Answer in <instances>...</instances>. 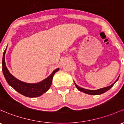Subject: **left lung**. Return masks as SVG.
Returning a JSON list of instances; mask_svg holds the SVG:
<instances>
[{"mask_svg": "<svg viewBox=\"0 0 124 124\" xmlns=\"http://www.w3.org/2000/svg\"><path fill=\"white\" fill-rule=\"evenodd\" d=\"M118 79H119V77H118V78H117V79H116V81H115V82H114V83H113L112 85H110V86L105 87V88H101V89H97V90H89V89H84V88H81V87L78 86V85L75 84V85L76 87H77V88L78 89L79 91H81V92H84V93H87V94L93 95H100V94H102V93H104V92H107V91H108L109 89H111V88L113 86V85H114V84H115V83L118 81Z\"/></svg>", "mask_w": 124, "mask_h": 124, "instance_id": "obj_1", "label": "left lung"}]
</instances>
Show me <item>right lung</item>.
Returning <instances> with one entry per match:
<instances>
[{"label":"right lung","mask_w":124,"mask_h":124,"mask_svg":"<svg viewBox=\"0 0 124 124\" xmlns=\"http://www.w3.org/2000/svg\"><path fill=\"white\" fill-rule=\"evenodd\" d=\"M6 49L7 47L4 51L3 55L2 70L4 77L10 86H11L15 90L18 92L20 94L29 98L38 97L48 91L52 85L53 77L54 74L58 71L59 68H57L54 70L51 75L40 82L36 84H29V83L23 82L13 77L7 68L5 59Z\"/></svg>","instance_id":"obj_1"}]
</instances>
